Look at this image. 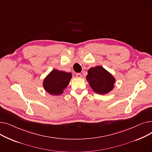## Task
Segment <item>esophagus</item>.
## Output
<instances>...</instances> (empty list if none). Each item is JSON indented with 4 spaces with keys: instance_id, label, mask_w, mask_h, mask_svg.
Here are the masks:
<instances>
[{
    "instance_id": "esophagus-1",
    "label": "esophagus",
    "mask_w": 152,
    "mask_h": 152,
    "mask_svg": "<svg viewBox=\"0 0 152 152\" xmlns=\"http://www.w3.org/2000/svg\"><path fill=\"white\" fill-rule=\"evenodd\" d=\"M76 75V77H79V78H81L82 76H83L81 73H77Z\"/></svg>"
}]
</instances>
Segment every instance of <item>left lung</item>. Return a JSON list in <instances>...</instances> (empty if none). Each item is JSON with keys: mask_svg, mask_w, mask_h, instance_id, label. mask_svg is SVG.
Wrapping results in <instances>:
<instances>
[{"mask_svg": "<svg viewBox=\"0 0 152 152\" xmlns=\"http://www.w3.org/2000/svg\"><path fill=\"white\" fill-rule=\"evenodd\" d=\"M87 81L95 93L105 95L114 89L116 79L103 67H92L87 71Z\"/></svg>", "mask_w": 152, "mask_h": 152, "instance_id": "obj_1", "label": "left lung"}]
</instances>
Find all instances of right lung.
<instances>
[{"instance_id": "right-lung-1", "label": "right lung", "mask_w": 152, "mask_h": 152, "mask_svg": "<svg viewBox=\"0 0 152 152\" xmlns=\"http://www.w3.org/2000/svg\"><path fill=\"white\" fill-rule=\"evenodd\" d=\"M71 78V73L53 69L44 79V89L52 95H61L68 86Z\"/></svg>"}]
</instances>
